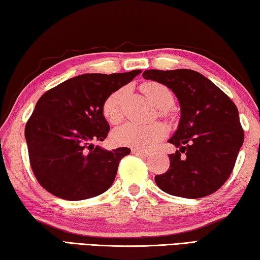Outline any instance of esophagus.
Returning a JSON list of instances; mask_svg holds the SVG:
<instances>
[{
	"instance_id": "esophagus-1",
	"label": "esophagus",
	"mask_w": 260,
	"mask_h": 260,
	"mask_svg": "<svg viewBox=\"0 0 260 260\" xmlns=\"http://www.w3.org/2000/svg\"><path fill=\"white\" fill-rule=\"evenodd\" d=\"M132 153H133V155H138V156H144V157H147L148 155H149V152L148 151H146V150H140V149H132Z\"/></svg>"
}]
</instances>
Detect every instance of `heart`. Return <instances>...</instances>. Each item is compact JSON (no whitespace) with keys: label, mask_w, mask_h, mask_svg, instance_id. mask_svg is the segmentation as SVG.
<instances>
[{"label":"heart","mask_w":260,"mask_h":260,"mask_svg":"<svg viewBox=\"0 0 260 260\" xmlns=\"http://www.w3.org/2000/svg\"><path fill=\"white\" fill-rule=\"evenodd\" d=\"M144 95L151 103L161 109V113L166 114L174 103L172 90L162 83L156 81H147L141 86ZM126 95V88H120L105 100L103 104V113L107 119L116 124L122 118V104ZM166 128L159 122L151 125H140L135 122H126L113 131L112 140L118 146L132 147L140 150H149L165 138Z\"/></svg>","instance_id":"obj_1"}]
</instances>
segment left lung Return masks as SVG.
Wrapping results in <instances>:
<instances>
[{"instance_id":"1","label":"left lung","mask_w":260,"mask_h":260,"mask_svg":"<svg viewBox=\"0 0 260 260\" xmlns=\"http://www.w3.org/2000/svg\"><path fill=\"white\" fill-rule=\"evenodd\" d=\"M142 77L170 88L181 111L178 128L169 140L178 150L169 156L167 172L155 177L157 186L183 199L218 190L230 178L244 140L236 105L192 70H147Z\"/></svg>"}]
</instances>
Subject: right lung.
I'll return each mask as SVG.
<instances>
[{
    "mask_svg": "<svg viewBox=\"0 0 260 260\" xmlns=\"http://www.w3.org/2000/svg\"><path fill=\"white\" fill-rule=\"evenodd\" d=\"M141 72L81 74L39 99L25 139L34 175L46 190L59 199L81 201L112 186L119 161L131 149L110 151L95 146L110 131L103 104Z\"/></svg>",
    "mask_w": 260,
    "mask_h": 260,
    "instance_id": "1",
    "label": "right lung"
}]
</instances>
